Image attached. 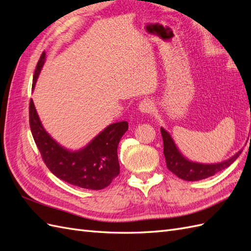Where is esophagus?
<instances>
[{
    "mask_svg": "<svg viewBox=\"0 0 251 251\" xmlns=\"http://www.w3.org/2000/svg\"><path fill=\"white\" fill-rule=\"evenodd\" d=\"M153 109H154V103L151 100H148V98H147V100H143L139 103V107H138L139 112L142 113V114L151 113V112H153Z\"/></svg>",
    "mask_w": 251,
    "mask_h": 251,
    "instance_id": "obj_1",
    "label": "esophagus"
}]
</instances>
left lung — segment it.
Returning <instances> with one entry per match:
<instances>
[{
    "mask_svg": "<svg viewBox=\"0 0 251 251\" xmlns=\"http://www.w3.org/2000/svg\"><path fill=\"white\" fill-rule=\"evenodd\" d=\"M251 118V111H250ZM161 135L163 139V154L168 169L180 179L185 181H199L214 176L217 173L228 168L241 155L242 150L233 156L217 163H201L193 161L181 153L172 135L161 126ZM251 140V133H250Z\"/></svg>",
    "mask_w": 251,
    "mask_h": 251,
    "instance_id": "8db88e82",
    "label": "left lung"
}]
</instances>
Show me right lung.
<instances>
[{
  "mask_svg": "<svg viewBox=\"0 0 251 251\" xmlns=\"http://www.w3.org/2000/svg\"><path fill=\"white\" fill-rule=\"evenodd\" d=\"M45 60L46 54L44 52L34 72L32 91ZM29 123L44 162L60 180L81 188L100 191L110 185L112 180L118 176L120 168L117 148L127 131L126 121L109 125L87 146L76 151L63 147L45 130L32 100L29 105Z\"/></svg>",
  "mask_w": 251,
  "mask_h": 251,
  "instance_id": "1",
  "label": "right lung"
}]
</instances>
